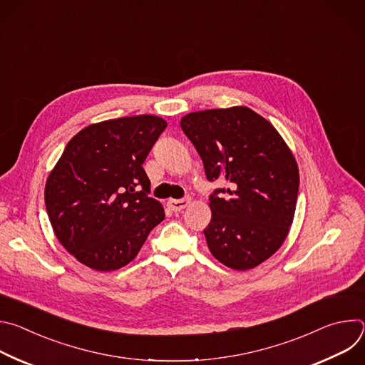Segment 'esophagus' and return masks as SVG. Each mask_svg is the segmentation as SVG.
I'll return each mask as SVG.
<instances>
[{"mask_svg": "<svg viewBox=\"0 0 365 365\" xmlns=\"http://www.w3.org/2000/svg\"><path fill=\"white\" fill-rule=\"evenodd\" d=\"M189 202H190V199H169L168 206L170 211L179 212V211L185 210V207L189 205Z\"/></svg>", "mask_w": 365, "mask_h": 365, "instance_id": "1", "label": "esophagus"}]
</instances>
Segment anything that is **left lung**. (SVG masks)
Listing matches in <instances>:
<instances>
[{"label": "left lung", "mask_w": 365, "mask_h": 365, "mask_svg": "<svg viewBox=\"0 0 365 365\" xmlns=\"http://www.w3.org/2000/svg\"><path fill=\"white\" fill-rule=\"evenodd\" d=\"M180 127L197 150L207 180L228 186L211 196L203 230L212 255L232 270L264 263L294 218L299 168L279 131L248 107L189 113ZM224 191L225 198L216 193Z\"/></svg>", "instance_id": "left-lung-1"}]
</instances>
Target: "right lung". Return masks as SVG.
I'll use <instances>...</instances> for the list:
<instances>
[{"mask_svg":"<svg viewBox=\"0 0 365 365\" xmlns=\"http://www.w3.org/2000/svg\"><path fill=\"white\" fill-rule=\"evenodd\" d=\"M166 127L158 115L123 117L91 124L66 144L44 200L56 238L79 263L96 272L127 266L165 220L163 205L147 196L143 163Z\"/></svg>","mask_w":365,"mask_h":365,"instance_id":"right-lung-1","label":"right lung"}]
</instances>
